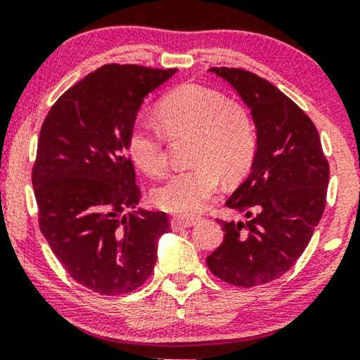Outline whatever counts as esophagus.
Instances as JSON below:
<instances>
[{
    "mask_svg": "<svg viewBox=\"0 0 360 360\" xmlns=\"http://www.w3.org/2000/svg\"><path fill=\"white\" fill-rule=\"evenodd\" d=\"M196 223H198V219H196V218H174L170 221L172 229H174V231L191 228V226H195Z\"/></svg>",
    "mask_w": 360,
    "mask_h": 360,
    "instance_id": "34e87169",
    "label": "esophagus"
}]
</instances>
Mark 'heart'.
I'll return each instance as SVG.
<instances>
[{"mask_svg": "<svg viewBox=\"0 0 360 360\" xmlns=\"http://www.w3.org/2000/svg\"><path fill=\"white\" fill-rule=\"evenodd\" d=\"M157 117L169 136L196 134L191 155L196 165L176 172L154 191V203L167 213L196 214L219 190L221 176L234 181L250 167L255 152L252 121L244 108L214 88L196 83L175 88L159 101ZM161 130L141 117L127 137L131 159L149 176H162L169 164Z\"/></svg>", "mask_w": 360, "mask_h": 360, "instance_id": "b5f03b06", "label": "heart"}]
</instances>
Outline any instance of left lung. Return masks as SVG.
I'll list each match as a JSON object with an SVG mask.
<instances>
[{
  "label": "left lung",
  "mask_w": 360,
  "mask_h": 360,
  "mask_svg": "<svg viewBox=\"0 0 360 360\" xmlns=\"http://www.w3.org/2000/svg\"><path fill=\"white\" fill-rule=\"evenodd\" d=\"M238 91L257 132L252 167L226 206L245 221H223L224 240L206 257L234 287L269 283L293 267L321 219L329 165L313 121L277 86L243 68H210Z\"/></svg>",
  "instance_id": "8db88e82"
}]
</instances>
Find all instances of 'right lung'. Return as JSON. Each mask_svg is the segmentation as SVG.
Returning a JSON list of instances; mask_svg holds the SVG:
<instances>
[{
  "label": "right lung",
  "mask_w": 360,
  "mask_h": 360,
  "mask_svg": "<svg viewBox=\"0 0 360 360\" xmlns=\"http://www.w3.org/2000/svg\"><path fill=\"white\" fill-rule=\"evenodd\" d=\"M175 73L98 68L58 98L41 127L32 169L39 226L70 277L96 293L139 288L170 231L165 213L136 210L127 137L144 98Z\"/></svg>",
  "instance_id": "add662e5"
}]
</instances>
